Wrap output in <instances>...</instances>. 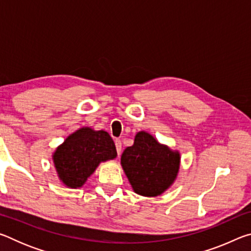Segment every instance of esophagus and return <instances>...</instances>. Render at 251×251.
I'll return each instance as SVG.
<instances>
[{
    "label": "esophagus",
    "instance_id": "esophagus-1",
    "mask_svg": "<svg viewBox=\"0 0 251 251\" xmlns=\"http://www.w3.org/2000/svg\"><path fill=\"white\" fill-rule=\"evenodd\" d=\"M115 146H116L117 154L120 155L121 151H122V142L120 141V139H116V141H115Z\"/></svg>",
    "mask_w": 251,
    "mask_h": 251
}]
</instances>
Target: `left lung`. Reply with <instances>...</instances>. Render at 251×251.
I'll list each match as a JSON object with an SVG mask.
<instances>
[{"label": "left lung", "mask_w": 251, "mask_h": 251, "mask_svg": "<svg viewBox=\"0 0 251 251\" xmlns=\"http://www.w3.org/2000/svg\"><path fill=\"white\" fill-rule=\"evenodd\" d=\"M179 154L172 151L151 135L139 131L133 146L122 155V166L135 193L157 196L175 180L179 168Z\"/></svg>", "instance_id": "obj_1"}]
</instances>
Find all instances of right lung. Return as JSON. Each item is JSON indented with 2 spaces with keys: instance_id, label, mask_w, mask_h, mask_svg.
<instances>
[{
  "instance_id": "add662e5",
  "label": "right lung",
  "mask_w": 251,
  "mask_h": 251,
  "mask_svg": "<svg viewBox=\"0 0 251 251\" xmlns=\"http://www.w3.org/2000/svg\"><path fill=\"white\" fill-rule=\"evenodd\" d=\"M116 156L115 144L107 131L84 127L65 139L53 158L61 180L71 188H77L94 173L100 161Z\"/></svg>"
}]
</instances>
